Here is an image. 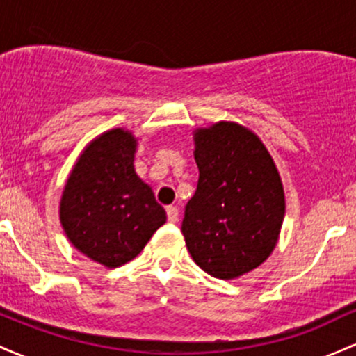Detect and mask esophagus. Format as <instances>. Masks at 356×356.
<instances>
[{"instance_id": "esophagus-1", "label": "esophagus", "mask_w": 356, "mask_h": 356, "mask_svg": "<svg viewBox=\"0 0 356 356\" xmlns=\"http://www.w3.org/2000/svg\"><path fill=\"white\" fill-rule=\"evenodd\" d=\"M167 219H169V222H177L179 220V209L174 206H169L167 207Z\"/></svg>"}]
</instances>
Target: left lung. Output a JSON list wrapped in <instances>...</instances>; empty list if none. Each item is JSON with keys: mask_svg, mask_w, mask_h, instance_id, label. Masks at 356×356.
<instances>
[{"mask_svg": "<svg viewBox=\"0 0 356 356\" xmlns=\"http://www.w3.org/2000/svg\"><path fill=\"white\" fill-rule=\"evenodd\" d=\"M194 157L199 181L182 234L199 268L232 280L275 249L284 219L283 184L263 142L231 122L197 130Z\"/></svg>", "mask_w": 356, "mask_h": 356, "instance_id": "1", "label": "left lung"}]
</instances>
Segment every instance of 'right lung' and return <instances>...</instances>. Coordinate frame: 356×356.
Segmentation results:
<instances>
[{"label":"right lung","instance_id":"1","mask_svg":"<svg viewBox=\"0 0 356 356\" xmlns=\"http://www.w3.org/2000/svg\"><path fill=\"white\" fill-rule=\"evenodd\" d=\"M136 138L113 129L90 144L68 177L60 220L90 259L117 268L134 259L167 216L134 169Z\"/></svg>","mask_w":356,"mask_h":356}]
</instances>
